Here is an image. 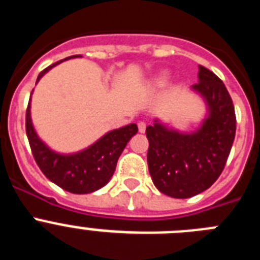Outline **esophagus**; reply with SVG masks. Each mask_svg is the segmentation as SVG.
<instances>
[{
    "label": "esophagus",
    "mask_w": 260,
    "mask_h": 260,
    "mask_svg": "<svg viewBox=\"0 0 260 260\" xmlns=\"http://www.w3.org/2000/svg\"><path fill=\"white\" fill-rule=\"evenodd\" d=\"M146 122H143V121H141V122H138V130H139V133H144L146 132Z\"/></svg>",
    "instance_id": "34e87169"
}]
</instances>
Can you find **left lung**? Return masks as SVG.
<instances>
[{"mask_svg": "<svg viewBox=\"0 0 260 260\" xmlns=\"http://www.w3.org/2000/svg\"><path fill=\"white\" fill-rule=\"evenodd\" d=\"M198 78L192 88L210 108L198 132L180 134L157 121L146 128L150 174L157 190L172 198H190L211 187L224 171L236 135L234 105L222 80L204 66Z\"/></svg>", "mask_w": 260, "mask_h": 260, "instance_id": "1", "label": "left lung"}]
</instances>
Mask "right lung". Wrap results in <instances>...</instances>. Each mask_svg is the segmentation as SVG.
I'll return each mask as SVG.
<instances>
[{"label":"right lung","instance_id":"obj_1","mask_svg":"<svg viewBox=\"0 0 260 260\" xmlns=\"http://www.w3.org/2000/svg\"><path fill=\"white\" fill-rule=\"evenodd\" d=\"M73 57L79 56H71L68 58ZM59 62L62 61L56 62L41 71L36 83L49 69L58 65ZM26 133L36 164L48 180L73 194H88L107 185L116 171L119 155L133 135L138 133V126L130 123L125 127L108 133L82 152L58 155L50 151L36 135L31 122L28 103L26 112Z\"/></svg>","mask_w":260,"mask_h":260}]
</instances>
